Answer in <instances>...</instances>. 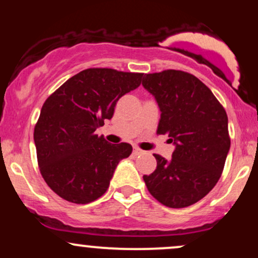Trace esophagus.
<instances>
[{
    "instance_id": "obj_1",
    "label": "esophagus",
    "mask_w": 258,
    "mask_h": 258,
    "mask_svg": "<svg viewBox=\"0 0 258 258\" xmlns=\"http://www.w3.org/2000/svg\"><path fill=\"white\" fill-rule=\"evenodd\" d=\"M141 154H143V150L139 149L137 147L133 148V155H141Z\"/></svg>"
}]
</instances>
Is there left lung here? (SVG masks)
<instances>
[{"instance_id": "left-lung-1", "label": "left lung", "mask_w": 258, "mask_h": 258, "mask_svg": "<svg viewBox=\"0 0 258 258\" xmlns=\"http://www.w3.org/2000/svg\"><path fill=\"white\" fill-rule=\"evenodd\" d=\"M142 85L161 110L156 135H168L176 144L170 161L154 154L155 171L143 176L148 190L171 209L193 205L223 172L230 148L227 112L193 74L173 69L146 74Z\"/></svg>"}]
</instances>
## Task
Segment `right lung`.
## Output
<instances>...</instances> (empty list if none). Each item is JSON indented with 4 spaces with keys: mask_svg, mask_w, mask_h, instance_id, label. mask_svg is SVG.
Here are the masks:
<instances>
[{
    "mask_svg": "<svg viewBox=\"0 0 258 258\" xmlns=\"http://www.w3.org/2000/svg\"><path fill=\"white\" fill-rule=\"evenodd\" d=\"M142 73L110 68L80 72L55 90L34 130L37 164L47 185L61 199L88 204L108 190L117 164L132 146L111 144L96 130L110 120L123 94L137 88Z\"/></svg>",
    "mask_w": 258,
    "mask_h": 258,
    "instance_id": "obj_1",
    "label": "right lung"
}]
</instances>
